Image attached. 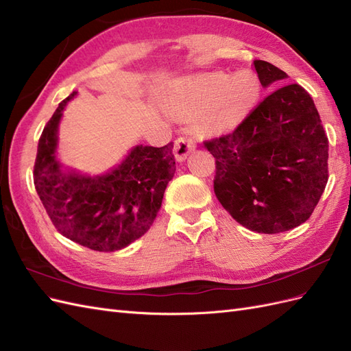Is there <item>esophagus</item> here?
Masks as SVG:
<instances>
[{"label":"esophagus","instance_id":"34e87169","mask_svg":"<svg viewBox=\"0 0 351 351\" xmlns=\"http://www.w3.org/2000/svg\"><path fill=\"white\" fill-rule=\"evenodd\" d=\"M195 147H196V143H195L192 137H184V136L178 137L176 143H174V149H173L177 161H180V162L184 161L187 155L192 152Z\"/></svg>","mask_w":351,"mask_h":351}]
</instances>
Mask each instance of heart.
Listing matches in <instances>:
<instances>
[{"label": "heart", "instance_id": "b5f03b06", "mask_svg": "<svg viewBox=\"0 0 351 351\" xmlns=\"http://www.w3.org/2000/svg\"><path fill=\"white\" fill-rule=\"evenodd\" d=\"M262 92L259 77L250 70L234 76L209 74L187 83L184 108L199 112V129L206 134H221L237 127L256 105Z\"/></svg>", "mask_w": 351, "mask_h": 351}]
</instances>
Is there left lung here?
<instances>
[{"label":"left lung","mask_w":351,"mask_h":351,"mask_svg":"<svg viewBox=\"0 0 351 351\" xmlns=\"http://www.w3.org/2000/svg\"><path fill=\"white\" fill-rule=\"evenodd\" d=\"M262 86L287 79L254 60ZM215 158L214 192L252 231L277 234L309 219L328 182V137L313 99L290 83L263 98L232 133L205 141Z\"/></svg>","instance_id":"1"}]
</instances>
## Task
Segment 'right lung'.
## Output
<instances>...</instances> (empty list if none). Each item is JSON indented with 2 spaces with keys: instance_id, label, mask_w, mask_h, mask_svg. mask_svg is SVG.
Here are the masks:
<instances>
[{
  "instance_id": "right-lung-1",
  "label": "right lung",
  "mask_w": 351,
  "mask_h": 351,
  "mask_svg": "<svg viewBox=\"0 0 351 351\" xmlns=\"http://www.w3.org/2000/svg\"><path fill=\"white\" fill-rule=\"evenodd\" d=\"M76 92L61 101L38 143L34 183L52 224L62 236L98 252L120 250L151 228L176 173L173 142L136 146L107 176L64 173L56 159L57 127Z\"/></svg>"
}]
</instances>
